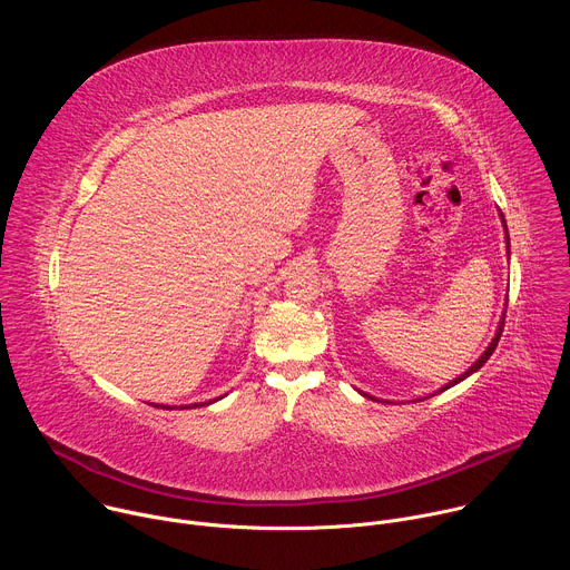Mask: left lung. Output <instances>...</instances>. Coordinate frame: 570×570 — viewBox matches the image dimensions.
Masks as SVG:
<instances>
[{"instance_id":"8db88e82","label":"left lung","mask_w":570,"mask_h":570,"mask_svg":"<svg viewBox=\"0 0 570 570\" xmlns=\"http://www.w3.org/2000/svg\"><path fill=\"white\" fill-rule=\"evenodd\" d=\"M501 223H503V229H505V240H508V259H510V234H508V225H505V218H503V214H501ZM503 324H505V311L501 313V320H499V327H497V334H494L492 343L484 347V352H482V354H480V356L475 358V363H473V365H471V367H469L466 372H462L460 376H455L453 381L444 383V385H442L440 390H435V392H433L431 396H435V394H440V392H444V390H449V387L458 385L460 381H464L466 376H471V374H473V372H478V370H480V367H482V365H484L487 361H490V356L494 354V350H497V345H499V341H501V332H503ZM358 392H361V390H358ZM361 394H363V396H367V399H376V396H372V394H367V392H361ZM422 399H429V396H420V401H422ZM376 401H379V399H376ZM387 403H390V401H387Z\"/></svg>"}]
</instances>
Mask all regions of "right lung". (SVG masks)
Masks as SVG:
<instances>
[{
    "mask_svg": "<svg viewBox=\"0 0 570 570\" xmlns=\"http://www.w3.org/2000/svg\"><path fill=\"white\" fill-rule=\"evenodd\" d=\"M214 401H218V399L205 401V403H200V405H209V403H214ZM191 405H194V409H196V405H198V403H191ZM191 405H180V409L185 411V409H191ZM155 409H165V411H174V409H171V405H165V403H157V405H155Z\"/></svg>",
    "mask_w": 570,
    "mask_h": 570,
    "instance_id": "right-lung-1",
    "label": "right lung"
}]
</instances>
